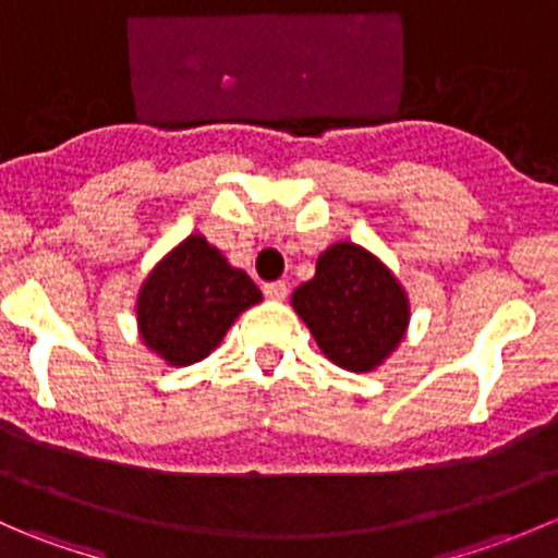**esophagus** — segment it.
<instances>
[{"instance_id": "esophagus-1", "label": "esophagus", "mask_w": 558, "mask_h": 558, "mask_svg": "<svg viewBox=\"0 0 558 558\" xmlns=\"http://www.w3.org/2000/svg\"><path fill=\"white\" fill-rule=\"evenodd\" d=\"M264 296H267V300H275V302H283L286 296H289V286H286L283 280L267 283V286H264Z\"/></svg>"}]
</instances>
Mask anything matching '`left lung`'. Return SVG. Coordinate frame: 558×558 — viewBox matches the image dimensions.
Wrapping results in <instances>:
<instances>
[{"label":"left lung","instance_id":"1","mask_svg":"<svg viewBox=\"0 0 558 558\" xmlns=\"http://www.w3.org/2000/svg\"><path fill=\"white\" fill-rule=\"evenodd\" d=\"M320 353L348 373H375L404 340L410 300L397 275L367 247L329 245L315 275L291 294Z\"/></svg>","mask_w":558,"mask_h":558}]
</instances>
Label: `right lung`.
I'll list each match as a JSON object with an SVG mask.
<instances>
[{
    "instance_id": "right-lung-1",
    "label": "right lung",
    "mask_w": 558,
    "mask_h": 558,
    "mask_svg": "<svg viewBox=\"0 0 558 558\" xmlns=\"http://www.w3.org/2000/svg\"><path fill=\"white\" fill-rule=\"evenodd\" d=\"M262 291L243 269L232 267L205 234L180 240L140 283L137 331L143 345L170 367L202 362Z\"/></svg>"
}]
</instances>
